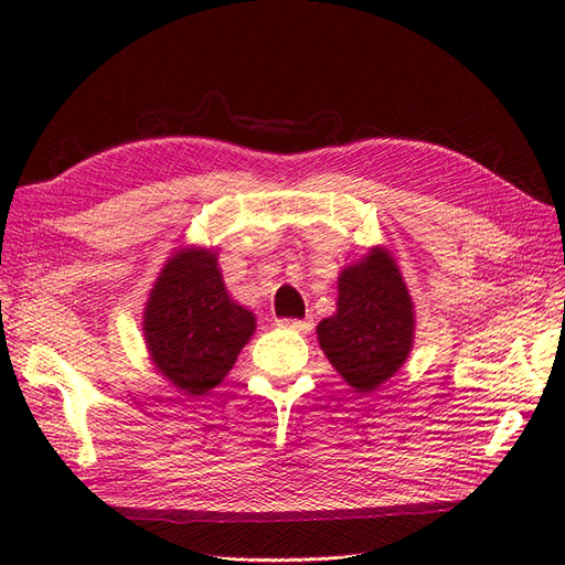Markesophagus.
Segmentation results:
<instances>
[{"label": "esophagus", "mask_w": 565, "mask_h": 565, "mask_svg": "<svg viewBox=\"0 0 565 565\" xmlns=\"http://www.w3.org/2000/svg\"><path fill=\"white\" fill-rule=\"evenodd\" d=\"M280 328L285 330H295V332H309L313 328V320L306 318V320H299V318H282L278 320Z\"/></svg>", "instance_id": "obj_1"}]
</instances>
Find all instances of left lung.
Here are the masks:
<instances>
[{"instance_id":"8db88e82","label":"left lung","mask_w":565,"mask_h":565,"mask_svg":"<svg viewBox=\"0 0 565 565\" xmlns=\"http://www.w3.org/2000/svg\"><path fill=\"white\" fill-rule=\"evenodd\" d=\"M415 313L398 266L382 249L339 276L337 313L318 324V341L355 391L370 393L405 363Z\"/></svg>"}]
</instances>
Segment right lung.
<instances>
[{
    "instance_id": "1",
    "label": "right lung",
    "mask_w": 565,
    "mask_h": 565,
    "mask_svg": "<svg viewBox=\"0 0 565 565\" xmlns=\"http://www.w3.org/2000/svg\"><path fill=\"white\" fill-rule=\"evenodd\" d=\"M143 324L158 372L191 396H202L233 367L254 332V316L228 297L216 254L185 249L160 273Z\"/></svg>"
}]
</instances>
